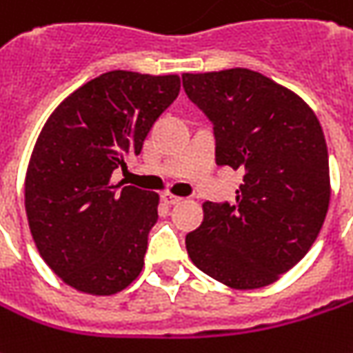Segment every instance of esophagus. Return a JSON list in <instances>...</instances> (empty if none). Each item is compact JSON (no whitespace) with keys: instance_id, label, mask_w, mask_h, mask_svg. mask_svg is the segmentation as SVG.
<instances>
[{"instance_id":"obj_1","label":"esophagus","mask_w":353,"mask_h":353,"mask_svg":"<svg viewBox=\"0 0 353 353\" xmlns=\"http://www.w3.org/2000/svg\"><path fill=\"white\" fill-rule=\"evenodd\" d=\"M162 199H164V203H166V205H177V203H181V201H183L181 196L172 195V193H164Z\"/></svg>"}]
</instances>
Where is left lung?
<instances>
[{"instance_id": "left-lung-1", "label": "left lung", "mask_w": 353, "mask_h": 353, "mask_svg": "<svg viewBox=\"0 0 353 353\" xmlns=\"http://www.w3.org/2000/svg\"><path fill=\"white\" fill-rule=\"evenodd\" d=\"M183 88L214 129L216 164L243 170L236 203L203 205L185 237L196 268L237 290L272 284L305 257L330 201L328 150L313 110L251 69L185 73Z\"/></svg>"}]
</instances>
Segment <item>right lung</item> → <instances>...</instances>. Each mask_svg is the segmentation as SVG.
I'll list each match as a JSON object with an SVG mask.
<instances>
[{
	"instance_id": "obj_1",
	"label": "right lung",
	"mask_w": 353,
	"mask_h": 353,
	"mask_svg": "<svg viewBox=\"0 0 353 353\" xmlns=\"http://www.w3.org/2000/svg\"><path fill=\"white\" fill-rule=\"evenodd\" d=\"M177 94V75L110 71L48 117L26 172V216L48 267L79 292L112 296L141 274L158 195L110 177L141 154Z\"/></svg>"
}]
</instances>
